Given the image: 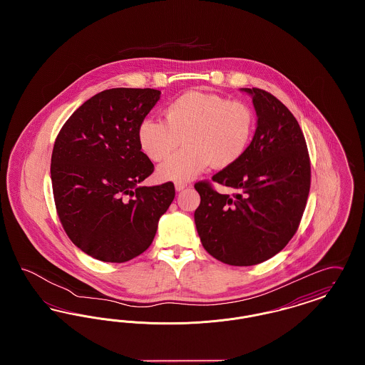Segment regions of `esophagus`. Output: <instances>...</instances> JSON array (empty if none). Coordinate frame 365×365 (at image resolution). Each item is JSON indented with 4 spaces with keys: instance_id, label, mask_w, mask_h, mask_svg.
<instances>
[{
    "instance_id": "obj_1",
    "label": "esophagus",
    "mask_w": 365,
    "mask_h": 365,
    "mask_svg": "<svg viewBox=\"0 0 365 365\" xmlns=\"http://www.w3.org/2000/svg\"><path fill=\"white\" fill-rule=\"evenodd\" d=\"M186 187H187V185H186V183H180V182L175 183V189H176V191L185 190Z\"/></svg>"
}]
</instances>
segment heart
Returning <instances> with one entry per match:
<instances>
[{"instance_id": "heart-1", "label": "heart", "mask_w": 365, "mask_h": 365, "mask_svg": "<svg viewBox=\"0 0 365 365\" xmlns=\"http://www.w3.org/2000/svg\"><path fill=\"white\" fill-rule=\"evenodd\" d=\"M164 119L148 118L139 123L137 139L152 161L170 156L182 139L185 149L157 168L168 182H187L209 165L231 167L246 153L255 134V113L240 101L217 94L189 91L164 109Z\"/></svg>"}]
</instances>
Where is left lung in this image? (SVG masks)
Returning a JSON list of instances; mask_svg holds the SVG:
<instances>
[{
  "mask_svg": "<svg viewBox=\"0 0 365 365\" xmlns=\"http://www.w3.org/2000/svg\"><path fill=\"white\" fill-rule=\"evenodd\" d=\"M252 97L257 127L240 161L212 176L235 191L222 194L195 183L197 232L210 256L230 265H255L279 253L301 222L311 187L307 142L293 113L261 88Z\"/></svg>",
  "mask_w": 365,
  "mask_h": 365,
  "instance_id": "8db88e82",
  "label": "left lung"
}]
</instances>
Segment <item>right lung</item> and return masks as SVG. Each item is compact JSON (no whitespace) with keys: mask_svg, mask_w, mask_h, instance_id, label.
I'll return each instance as SVG.
<instances>
[{"mask_svg":"<svg viewBox=\"0 0 365 365\" xmlns=\"http://www.w3.org/2000/svg\"><path fill=\"white\" fill-rule=\"evenodd\" d=\"M155 88H109L81 105L60 130L51 178L60 222L75 246L105 262L143 253L174 201L173 182L140 186L155 167L137 130L160 100Z\"/></svg>","mask_w":365,"mask_h":365,"instance_id":"right-lung-1","label":"right lung"}]
</instances>
